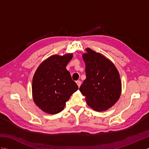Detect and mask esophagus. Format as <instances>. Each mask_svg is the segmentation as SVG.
Returning <instances> with one entry per match:
<instances>
[{
    "label": "esophagus",
    "instance_id": "1",
    "mask_svg": "<svg viewBox=\"0 0 149 149\" xmlns=\"http://www.w3.org/2000/svg\"><path fill=\"white\" fill-rule=\"evenodd\" d=\"M76 83H77V86H78V87L79 88L80 87V86H81V81H76Z\"/></svg>",
    "mask_w": 149,
    "mask_h": 149
}]
</instances>
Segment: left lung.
I'll use <instances>...</instances> for the list:
<instances>
[{"mask_svg":"<svg viewBox=\"0 0 149 149\" xmlns=\"http://www.w3.org/2000/svg\"><path fill=\"white\" fill-rule=\"evenodd\" d=\"M83 55L86 78L79 90L88 105L97 111L107 110L121 94V81L115 66L109 59L90 49Z\"/></svg>","mask_w":149,"mask_h":149,"instance_id":"left-lung-1","label":"left lung"}]
</instances>
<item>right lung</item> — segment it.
I'll return each instance as SVG.
<instances>
[{"label":"right lung","instance_id":"obj_1","mask_svg":"<svg viewBox=\"0 0 149 149\" xmlns=\"http://www.w3.org/2000/svg\"><path fill=\"white\" fill-rule=\"evenodd\" d=\"M72 54L49 57L38 68L33 79L34 102L45 113L54 115L63 110L78 86L66 66Z\"/></svg>","mask_w":149,"mask_h":149}]
</instances>
